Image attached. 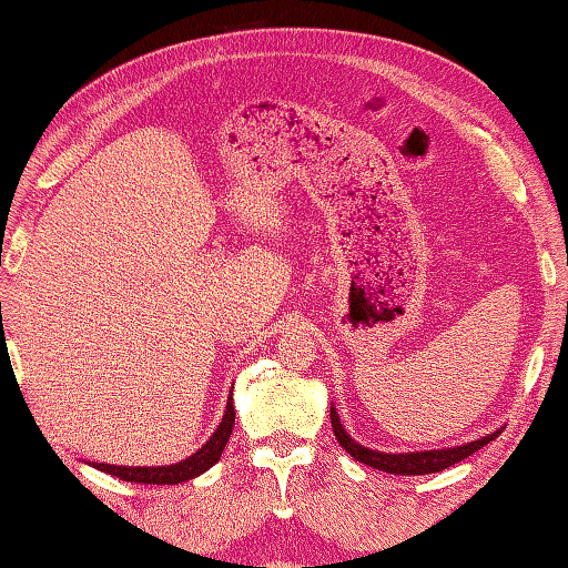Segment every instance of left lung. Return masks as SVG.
Instances as JSON below:
<instances>
[{"label":"left lung","instance_id":"1","mask_svg":"<svg viewBox=\"0 0 568 568\" xmlns=\"http://www.w3.org/2000/svg\"><path fill=\"white\" fill-rule=\"evenodd\" d=\"M329 417H332V429H334V437L339 442L342 449L354 456L358 464H366L371 468H378L385 470V474H395V476H422V474H437V470L449 468L458 462H464L466 456H470L474 452H478L480 446L490 444L493 439L498 437L503 432L496 429L486 434V437H478L474 442H464V444H456L449 446V449H429V452H405V454H388V452H376V449H368V446L358 444L352 434H348L342 425L339 415H336V407H329Z\"/></svg>","mask_w":568,"mask_h":568}]
</instances>
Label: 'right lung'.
<instances>
[{"instance_id":"add662e5","label":"right lung","mask_w":568,"mask_h":568,"mask_svg":"<svg viewBox=\"0 0 568 568\" xmlns=\"http://www.w3.org/2000/svg\"><path fill=\"white\" fill-rule=\"evenodd\" d=\"M234 397L229 393L226 397V409L222 415L220 427L212 432V437L204 442L200 449L183 458V462L171 464V466H114V464H90L92 468L104 470V474L116 476L119 480H129V484H153V486H178L185 484V480L197 478L204 470L212 468L224 452V446L232 437L234 429Z\"/></svg>"}]
</instances>
